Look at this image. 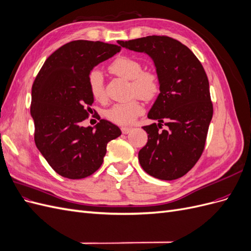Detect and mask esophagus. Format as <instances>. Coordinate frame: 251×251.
<instances>
[{
    "label": "esophagus",
    "mask_w": 251,
    "mask_h": 251,
    "mask_svg": "<svg viewBox=\"0 0 251 251\" xmlns=\"http://www.w3.org/2000/svg\"><path fill=\"white\" fill-rule=\"evenodd\" d=\"M132 130H133L132 127H126V126L121 127V132H123V134H128Z\"/></svg>",
    "instance_id": "34e87169"
}]
</instances>
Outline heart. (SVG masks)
<instances>
[{
  "mask_svg": "<svg viewBox=\"0 0 251 251\" xmlns=\"http://www.w3.org/2000/svg\"><path fill=\"white\" fill-rule=\"evenodd\" d=\"M109 69L112 73L131 80L130 93L143 100H151L159 91V80L155 72L143 71L142 64L132 56L123 55L113 60ZM88 86L91 95L97 101L105 100L103 75L100 70H92L88 77ZM144 107L138 98L126 102L113 104L105 111L104 115L112 123L127 126L143 113Z\"/></svg>",
  "mask_w": 251,
  "mask_h": 251,
  "instance_id": "heart-1",
  "label": "heart"
}]
</instances>
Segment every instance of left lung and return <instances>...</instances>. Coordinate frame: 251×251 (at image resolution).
<instances>
[{
  "mask_svg": "<svg viewBox=\"0 0 251 251\" xmlns=\"http://www.w3.org/2000/svg\"><path fill=\"white\" fill-rule=\"evenodd\" d=\"M117 43L148 54L159 80L160 93L148 114L158 125L142 127L148 142L138 153L141 168L160 180L184 176L202 155L212 118L206 73L194 53L172 37L150 35ZM163 122L166 130L159 131Z\"/></svg>",
  "mask_w": 251,
  "mask_h": 251,
  "instance_id": "left-lung-1",
  "label": "left lung"
}]
</instances>
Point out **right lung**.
<instances>
[{
	"instance_id": "obj_1",
	"label": "right lung",
	"mask_w": 251,
	"mask_h": 251,
	"mask_svg": "<svg viewBox=\"0 0 251 251\" xmlns=\"http://www.w3.org/2000/svg\"><path fill=\"white\" fill-rule=\"evenodd\" d=\"M120 49L102 42L73 41L53 52L37 74L30 108L35 146L60 176L82 179L95 173L108 142L121 135L118 126L104 119L93 127L81 126L94 101L90 72Z\"/></svg>"
}]
</instances>
